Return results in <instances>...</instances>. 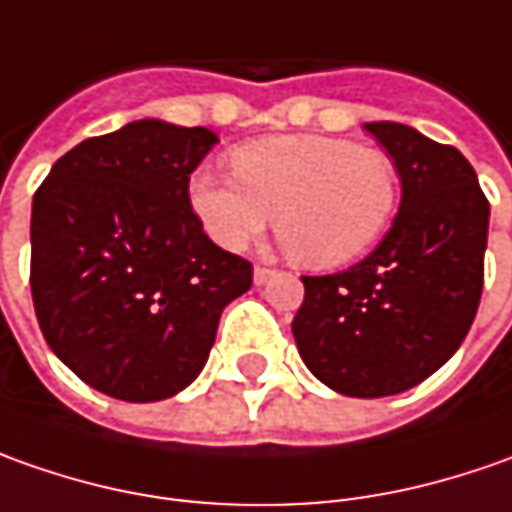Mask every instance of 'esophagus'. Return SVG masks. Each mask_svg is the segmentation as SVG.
I'll return each instance as SVG.
<instances>
[{
    "instance_id": "1",
    "label": "esophagus",
    "mask_w": 512,
    "mask_h": 512,
    "mask_svg": "<svg viewBox=\"0 0 512 512\" xmlns=\"http://www.w3.org/2000/svg\"><path fill=\"white\" fill-rule=\"evenodd\" d=\"M272 274H274V269H269V266H255V283L257 286H263V283H266Z\"/></svg>"
}]
</instances>
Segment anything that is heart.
I'll list each match as a JSON object with an SVG mask.
<instances>
[{"label":"heart","instance_id":"heart-1","mask_svg":"<svg viewBox=\"0 0 512 512\" xmlns=\"http://www.w3.org/2000/svg\"><path fill=\"white\" fill-rule=\"evenodd\" d=\"M235 181L189 178V203L223 249L255 243L274 215L280 246L300 266L337 269L388 232L399 209V169L379 147L331 135H269L229 152Z\"/></svg>","mask_w":512,"mask_h":512}]
</instances>
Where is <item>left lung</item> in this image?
<instances>
[{
  "label": "left lung",
  "mask_w": 512,
  "mask_h": 512,
  "mask_svg": "<svg viewBox=\"0 0 512 512\" xmlns=\"http://www.w3.org/2000/svg\"><path fill=\"white\" fill-rule=\"evenodd\" d=\"M365 130L394 158L402 203L371 255L303 277L291 334L320 382L345 397H391L462 345L482 300L490 203L467 158L394 121Z\"/></svg>",
  "instance_id": "8db88e82"
}]
</instances>
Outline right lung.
<instances>
[{
  "mask_svg": "<svg viewBox=\"0 0 512 512\" xmlns=\"http://www.w3.org/2000/svg\"><path fill=\"white\" fill-rule=\"evenodd\" d=\"M218 144L206 127L133 121L64 152L33 195L30 291L56 357L124 402L184 391L252 263L215 246L189 175Z\"/></svg>",
  "mask_w": 512,
  "mask_h": 512,
  "instance_id": "obj_1",
  "label": "right lung"
}]
</instances>
